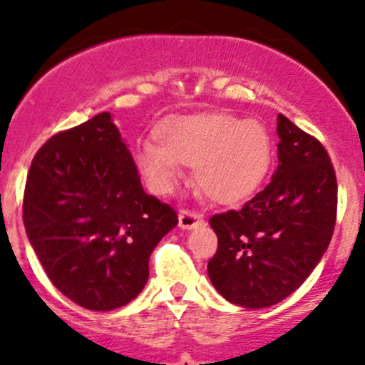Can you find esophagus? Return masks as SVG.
Instances as JSON below:
<instances>
[{"mask_svg":"<svg viewBox=\"0 0 365 365\" xmlns=\"http://www.w3.org/2000/svg\"><path fill=\"white\" fill-rule=\"evenodd\" d=\"M203 224V217L196 212H189V210H180L178 213V226L182 230H192V227Z\"/></svg>","mask_w":365,"mask_h":365,"instance_id":"34e87169","label":"esophagus"}]
</instances>
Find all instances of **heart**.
Listing matches in <instances>:
<instances>
[{"instance_id":"heart-1","label":"heart","mask_w":365,"mask_h":365,"mask_svg":"<svg viewBox=\"0 0 365 365\" xmlns=\"http://www.w3.org/2000/svg\"><path fill=\"white\" fill-rule=\"evenodd\" d=\"M155 143L135 150V169L155 196H168L194 165V183L217 205H238L263 183L272 164V139L257 120L230 113L176 114L153 130Z\"/></svg>"}]
</instances>
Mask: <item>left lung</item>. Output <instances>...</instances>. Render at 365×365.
Wrapping results in <instances>:
<instances>
[{
	"label": "left lung",
	"mask_w": 365,
	"mask_h": 365,
	"mask_svg": "<svg viewBox=\"0 0 365 365\" xmlns=\"http://www.w3.org/2000/svg\"><path fill=\"white\" fill-rule=\"evenodd\" d=\"M277 169L240 210L217 213L219 247L208 261L213 288L227 302L263 309L292 295L332 240L337 180L322 143L277 118Z\"/></svg>",
	"instance_id": "obj_1"
}]
</instances>
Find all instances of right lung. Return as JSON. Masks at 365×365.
<instances>
[{
  "mask_svg": "<svg viewBox=\"0 0 365 365\" xmlns=\"http://www.w3.org/2000/svg\"><path fill=\"white\" fill-rule=\"evenodd\" d=\"M26 235L47 277L73 304L113 311L148 281L150 254L178 224L143 190L109 113L53 135L31 162Z\"/></svg>",
  "mask_w": 365,
  "mask_h": 365,
  "instance_id": "1",
  "label": "right lung"
}]
</instances>
